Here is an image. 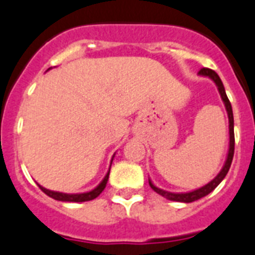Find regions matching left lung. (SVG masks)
<instances>
[{
    "label": "left lung",
    "instance_id": "left-lung-1",
    "mask_svg": "<svg viewBox=\"0 0 255 255\" xmlns=\"http://www.w3.org/2000/svg\"><path fill=\"white\" fill-rule=\"evenodd\" d=\"M199 76H203V77H208L214 81L217 86V90L220 93V97L223 99V102L225 105V110H227V114H228V119H229V149H228V156H227V160H225L224 166L220 170V173L216 175V177L212 179L211 182H208L207 185H204L203 187L196 188L194 191L190 192H170V191H165L162 188H158L153 185V182L149 179V186L157 192L162 195L163 198H166L169 200H173V202H182V203H191L195 202V200L200 199L203 196L208 195L210 192H212L217 186L220 185V182L225 178V175L228 174L229 167H231L232 160H233V154H235V121H233V111H232V105L229 102L228 97H227V93H225L224 85L221 82L220 77L217 76V73L215 70L208 69V68H203V69L199 70Z\"/></svg>",
    "mask_w": 255,
    "mask_h": 255
}]
</instances>
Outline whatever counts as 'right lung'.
<instances>
[{"label":"right lung","instance_id":"add662e5","mask_svg":"<svg viewBox=\"0 0 255 255\" xmlns=\"http://www.w3.org/2000/svg\"><path fill=\"white\" fill-rule=\"evenodd\" d=\"M113 160H114V157H113ZM113 160H111V162H113ZM110 167H111V165H110ZM109 175H110V169L109 171H107V174L105 175V178L102 179V182H101V183H99L94 190H92V191H89V192H81V194H65V192L51 191V190H47V188H44L40 185H39V187H40V190L44 192V194H47L48 196L53 198L55 200H60V202H74V203L89 202V200L95 199V198H97V196H98L103 190H105V187H106L107 185V181H109Z\"/></svg>","mask_w":255,"mask_h":255}]
</instances>
